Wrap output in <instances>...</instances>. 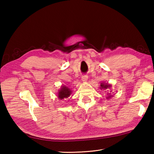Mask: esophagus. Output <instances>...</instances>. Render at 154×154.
Here are the masks:
<instances>
[{
    "label": "esophagus",
    "instance_id": "esophagus-1",
    "mask_svg": "<svg viewBox=\"0 0 154 154\" xmlns=\"http://www.w3.org/2000/svg\"><path fill=\"white\" fill-rule=\"evenodd\" d=\"M87 79H88L87 75H83V76H82V78H81V80H82L83 82L85 83V82H87Z\"/></svg>",
    "mask_w": 154,
    "mask_h": 154
}]
</instances>
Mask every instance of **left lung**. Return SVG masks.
Here are the masks:
<instances>
[{"label": "left lung", "instance_id": "8db88e82", "mask_svg": "<svg viewBox=\"0 0 154 154\" xmlns=\"http://www.w3.org/2000/svg\"><path fill=\"white\" fill-rule=\"evenodd\" d=\"M111 87H112V85H111L110 84H109L108 83H104V82H103L100 83V89L101 90H104L106 91V90L108 89H110ZM111 92H112V91H110V92H107L106 93V99H110V98H112L113 97V95L112 94V93H111ZM105 93V92H104Z\"/></svg>", "mask_w": 154, "mask_h": 154}]
</instances>
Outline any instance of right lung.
<instances>
[{
  "mask_svg": "<svg viewBox=\"0 0 154 154\" xmlns=\"http://www.w3.org/2000/svg\"><path fill=\"white\" fill-rule=\"evenodd\" d=\"M72 93V90L69 87L66 85H62L59 90L57 93V98L60 100H63L65 99H67L70 97Z\"/></svg>",
  "mask_w": 154,
  "mask_h": 154,
  "instance_id": "add662e5",
  "label": "right lung"
}]
</instances>
